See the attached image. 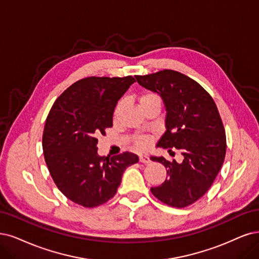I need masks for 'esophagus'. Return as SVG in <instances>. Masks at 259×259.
I'll return each instance as SVG.
<instances>
[{"mask_svg": "<svg viewBox=\"0 0 259 259\" xmlns=\"http://www.w3.org/2000/svg\"><path fill=\"white\" fill-rule=\"evenodd\" d=\"M140 162H142V163H148V162H149L148 156H146V155H141V156H140Z\"/></svg>", "mask_w": 259, "mask_h": 259, "instance_id": "obj_1", "label": "esophagus"}]
</instances>
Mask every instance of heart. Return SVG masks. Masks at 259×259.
I'll return each mask as SVG.
<instances>
[{"label": "heart", "instance_id": "1", "mask_svg": "<svg viewBox=\"0 0 259 259\" xmlns=\"http://www.w3.org/2000/svg\"><path fill=\"white\" fill-rule=\"evenodd\" d=\"M155 98H158L155 94H146V95H144V96H143V97L141 98V101L148 100V99H155ZM120 107H121V102H119V103L117 104L116 110H115V115H116V114L118 113ZM150 141H151V140H150V138H148V137H141V138H139V140H138V145H139V147H141V148H146L147 146H149Z\"/></svg>", "mask_w": 259, "mask_h": 259}]
</instances>
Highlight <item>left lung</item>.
Wrapping results in <instances>:
<instances>
[{
    "label": "left lung",
    "mask_w": 259,
    "mask_h": 259,
    "mask_svg": "<svg viewBox=\"0 0 259 259\" xmlns=\"http://www.w3.org/2000/svg\"><path fill=\"white\" fill-rule=\"evenodd\" d=\"M136 79L164 103L165 132L157 147L176 148L184 156L181 163L150 157L165 166L167 175L151 193L168 206L187 207L207 192L223 165L226 137L218 108L202 86L180 72L165 69Z\"/></svg>",
    "instance_id": "1"
}]
</instances>
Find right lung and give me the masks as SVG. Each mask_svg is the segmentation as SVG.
Segmentation results:
<instances>
[{"mask_svg":"<svg viewBox=\"0 0 259 259\" xmlns=\"http://www.w3.org/2000/svg\"><path fill=\"white\" fill-rule=\"evenodd\" d=\"M136 82L124 78L90 76L72 84L48 115L42 149L50 175L73 203L93 208L116 193L128 166L138 163L132 152L108 158L98 155L97 136L113 126L117 101Z\"/></svg>","mask_w":259,"mask_h":259,"instance_id":"right-lung-1","label":"right lung"}]
</instances>
